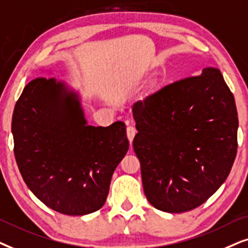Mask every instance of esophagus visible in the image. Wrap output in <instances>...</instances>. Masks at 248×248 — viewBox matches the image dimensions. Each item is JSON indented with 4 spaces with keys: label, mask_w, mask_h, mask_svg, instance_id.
Here are the masks:
<instances>
[{
    "label": "esophagus",
    "mask_w": 248,
    "mask_h": 248,
    "mask_svg": "<svg viewBox=\"0 0 248 248\" xmlns=\"http://www.w3.org/2000/svg\"><path fill=\"white\" fill-rule=\"evenodd\" d=\"M136 133H137V131H136V129H135V127L129 126V127L127 128V137H128V140H129L130 144H131V141H133Z\"/></svg>",
    "instance_id": "esophagus-1"
}]
</instances>
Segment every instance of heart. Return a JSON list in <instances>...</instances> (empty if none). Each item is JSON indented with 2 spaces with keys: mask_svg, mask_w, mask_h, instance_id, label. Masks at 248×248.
Instances as JSON below:
<instances>
[{
  "mask_svg": "<svg viewBox=\"0 0 248 248\" xmlns=\"http://www.w3.org/2000/svg\"><path fill=\"white\" fill-rule=\"evenodd\" d=\"M144 76H147V74H145V75H144Z\"/></svg>",
  "mask_w": 248,
  "mask_h": 248,
  "instance_id": "b5f03b06",
  "label": "heart"
}]
</instances>
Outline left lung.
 <instances>
[{
    "instance_id": "obj_1",
    "label": "left lung",
    "mask_w": 248,
    "mask_h": 248,
    "mask_svg": "<svg viewBox=\"0 0 248 248\" xmlns=\"http://www.w3.org/2000/svg\"><path fill=\"white\" fill-rule=\"evenodd\" d=\"M133 114L134 151L155 209H196L226 181L237 154L238 115L219 69L166 86L137 102Z\"/></svg>"
}]
</instances>
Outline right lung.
I'll return each instance as SVG.
<instances>
[{"instance_id": "1", "label": "right lung", "mask_w": 248, "mask_h": 248, "mask_svg": "<svg viewBox=\"0 0 248 248\" xmlns=\"http://www.w3.org/2000/svg\"><path fill=\"white\" fill-rule=\"evenodd\" d=\"M15 156L26 185L49 209L85 216L107 201L112 174L129 148L126 124L88 126L77 93L35 78L12 117Z\"/></svg>"}]
</instances>
